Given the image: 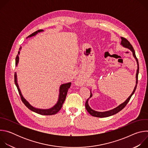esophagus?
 I'll return each mask as SVG.
<instances>
[{
  "label": "esophagus",
  "mask_w": 148,
  "mask_h": 148,
  "mask_svg": "<svg viewBox=\"0 0 148 148\" xmlns=\"http://www.w3.org/2000/svg\"><path fill=\"white\" fill-rule=\"evenodd\" d=\"M84 82L85 81H84V80L82 78H78L77 79V84L78 85H82V84H84Z\"/></svg>",
  "instance_id": "obj_1"
}]
</instances>
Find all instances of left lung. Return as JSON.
Listing matches in <instances>:
<instances>
[{"label":"left lung","mask_w":148,"mask_h":148,"mask_svg":"<svg viewBox=\"0 0 148 148\" xmlns=\"http://www.w3.org/2000/svg\"><path fill=\"white\" fill-rule=\"evenodd\" d=\"M121 39H122V41H121V45L125 47H126L128 48L129 49H130L132 51V53H133V56L135 58L136 61H137V64H138V70H137V73H136V86L135 87V88L134 90V91L132 93V94L129 97V98L126 99L123 103H122V104H121L120 105H119V106L118 107H116V108L112 110H111V111H106V112H98V111H95L93 110H92L90 106L88 105V99H87V100L86 101V110L87 111L89 112V114L90 115H91L92 116H95V117H99V118H104V117H108V116H111V115H113L114 114H116V113H118V112L121 111L123 108H124V107H125V106L126 105H127V103H128V102L130 101L131 97L132 96V95L134 94L136 89V87H137V84H138V74H139V63H138V58H136V55H135V51L132 47V46L131 45L130 42L124 37H121ZM92 96V94L91 93V95H90V97H91Z\"/></svg>","instance_id":"obj_1"}]
</instances>
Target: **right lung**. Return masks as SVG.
<instances>
[{"mask_svg": "<svg viewBox=\"0 0 148 148\" xmlns=\"http://www.w3.org/2000/svg\"><path fill=\"white\" fill-rule=\"evenodd\" d=\"M43 30H38L37 31H36V32L33 33L32 34L29 35L28 36V37H29L33 36L36 35L37 33L43 32ZM21 49H22V47H20L19 50L18 51V54H19L20 50ZM18 54L17 55V56L16 57V66H17V63H18ZM14 83H15V85L17 87V90L18 91L19 95L20 96L21 99H22V102H23V103L26 105V106L29 110H30L31 111H33V112H34L36 113H37L38 114L44 115H54V114H57L61 110V108L62 107V105L63 103H64V101L66 99V96H67V92H68V90L71 87V82H69V83H67V84H62V85L60 86V95H59V98H58V102H57V103L54 105V106L53 108H51L50 109H49V110H41V109L36 108H34L33 107H32V105L23 97V95H22V93H21V92H20V89L18 88V84H17V78H16V73H14Z\"/></svg>", "mask_w": 148, "mask_h": 148, "instance_id": "right-lung-1", "label": "right lung"}]
</instances>
